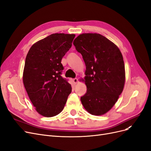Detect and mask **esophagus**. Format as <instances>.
Masks as SVG:
<instances>
[{
	"mask_svg": "<svg viewBox=\"0 0 151 151\" xmlns=\"http://www.w3.org/2000/svg\"><path fill=\"white\" fill-rule=\"evenodd\" d=\"M73 81H74V83L75 84H77V83H78V79H77V78H75V79H73Z\"/></svg>",
	"mask_w": 151,
	"mask_h": 151,
	"instance_id": "esophagus-1",
	"label": "esophagus"
}]
</instances>
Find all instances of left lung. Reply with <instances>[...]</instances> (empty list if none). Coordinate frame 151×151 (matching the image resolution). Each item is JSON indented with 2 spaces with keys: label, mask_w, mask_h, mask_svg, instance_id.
<instances>
[{
  "label": "left lung",
  "mask_w": 151,
  "mask_h": 151,
  "mask_svg": "<svg viewBox=\"0 0 151 151\" xmlns=\"http://www.w3.org/2000/svg\"><path fill=\"white\" fill-rule=\"evenodd\" d=\"M73 43L86 66L83 81L87 93L81 98V103L91 115H103L115 104L124 88L122 54L115 43L100 34H81Z\"/></svg>",
  "instance_id": "left-lung-1"
}]
</instances>
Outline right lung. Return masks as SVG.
<instances>
[{
    "mask_svg": "<svg viewBox=\"0 0 151 151\" xmlns=\"http://www.w3.org/2000/svg\"><path fill=\"white\" fill-rule=\"evenodd\" d=\"M75 36L52 34L34 43L26 55L22 82L36 111L43 116L58 115L72 91L71 85L60 75L61 61Z\"/></svg>",
    "mask_w": 151,
    "mask_h": 151,
    "instance_id": "add662e5",
    "label": "right lung"
}]
</instances>
